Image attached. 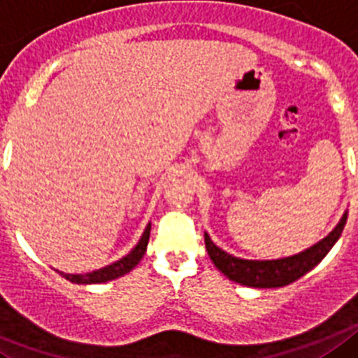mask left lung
<instances>
[{
  "instance_id": "obj_1",
  "label": "left lung",
  "mask_w": 358,
  "mask_h": 358,
  "mask_svg": "<svg viewBox=\"0 0 358 358\" xmlns=\"http://www.w3.org/2000/svg\"><path fill=\"white\" fill-rule=\"evenodd\" d=\"M348 214L344 213L343 220L338 222L334 231L329 232L324 239L313 247L306 248L304 252L295 254L290 257H282V259L272 261H252V259H239V257L227 254L220 247L210 241L209 234H205V247L213 259L214 266L220 272H223L229 279L245 285V287L254 288H278L290 285L303 278L304 273L310 272L313 266H317L324 259L326 254L331 250L337 239L343 234V229L346 225Z\"/></svg>"
}]
</instances>
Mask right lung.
<instances>
[{
	"label": "right lung",
	"instance_id": "add662e5",
	"mask_svg": "<svg viewBox=\"0 0 358 358\" xmlns=\"http://www.w3.org/2000/svg\"><path fill=\"white\" fill-rule=\"evenodd\" d=\"M149 231H151V225H148V229L144 231L142 234L141 241L133 248L131 252L124 256L122 259H119L117 263H111V265L104 266V268H99L95 272H90V273H64V272H59L63 278H66L68 281L71 282H77V285H93V282H106V281H111V279H117L124 273H127L129 270L135 268L141 259L144 257L145 254V248H148V241H149Z\"/></svg>",
	"mask_w": 358,
	"mask_h": 358
}]
</instances>
